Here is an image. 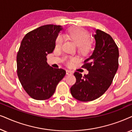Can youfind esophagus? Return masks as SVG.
<instances>
[{"label": "esophagus", "mask_w": 132, "mask_h": 132, "mask_svg": "<svg viewBox=\"0 0 132 132\" xmlns=\"http://www.w3.org/2000/svg\"><path fill=\"white\" fill-rule=\"evenodd\" d=\"M66 74L68 75H72V72H71V71H66Z\"/></svg>", "instance_id": "34e87169"}]
</instances>
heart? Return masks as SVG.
I'll return each mask as SVG.
<instances>
[{
	"label": "heart",
	"instance_id": "heart-1",
	"mask_svg": "<svg viewBox=\"0 0 132 132\" xmlns=\"http://www.w3.org/2000/svg\"><path fill=\"white\" fill-rule=\"evenodd\" d=\"M67 36L69 39L73 42L78 48V52L82 55H87L92 50V43L90 40L89 33L84 29L80 28H73L68 31ZM63 43L62 36L59 35L57 37L55 42L56 48H61ZM71 60L67 61L68 64H71Z\"/></svg>",
	"mask_w": 132,
	"mask_h": 132
}]
</instances>
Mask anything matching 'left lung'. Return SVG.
I'll list each match as a JSON object with an SVG mask.
<instances>
[{
    "label": "left lung",
    "mask_w": 132,
    "mask_h": 132,
    "mask_svg": "<svg viewBox=\"0 0 132 132\" xmlns=\"http://www.w3.org/2000/svg\"><path fill=\"white\" fill-rule=\"evenodd\" d=\"M95 47L82 67L89 71L82 76L74 73L76 82L71 87L72 95L81 101H90L103 95L111 85L118 68L119 51L109 34L100 29L93 36Z\"/></svg>",
    "instance_id": "8db88e82"
}]
</instances>
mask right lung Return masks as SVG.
<instances>
[{
    "label": "right lung",
    "instance_id": "right-lung-1",
    "mask_svg": "<svg viewBox=\"0 0 132 132\" xmlns=\"http://www.w3.org/2000/svg\"><path fill=\"white\" fill-rule=\"evenodd\" d=\"M61 26L46 24L27 33L17 55V72L26 92L37 100L51 97L57 84L66 75L62 69L52 68L46 56L55 48Z\"/></svg>",
    "mask_w": 132,
    "mask_h": 132
}]
</instances>
